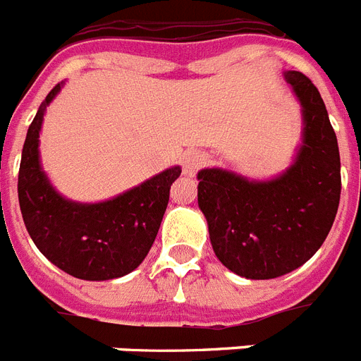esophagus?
Instances as JSON below:
<instances>
[{
  "label": "esophagus",
  "instance_id": "1",
  "mask_svg": "<svg viewBox=\"0 0 361 361\" xmlns=\"http://www.w3.org/2000/svg\"><path fill=\"white\" fill-rule=\"evenodd\" d=\"M206 162H208V157H206L202 151H190V153H186L183 159L184 175L193 177V175L202 168V166H206Z\"/></svg>",
  "mask_w": 361,
  "mask_h": 361
}]
</instances>
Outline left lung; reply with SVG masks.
<instances>
[{"instance_id": "obj_1", "label": "left lung", "mask_w": 361, "mask_h": 361, "mask_svg": "<svg viewBox=\"0 0 361 361\" xmlns=\"http://www.w3.org/2000/svg\"><path fill=\"white\" fill-rule=\"evenodd\" d=\"M285 78L305 120L294 164L269 183L217 168L197 175L215 255L246 279H274L307 263L327 239L340 204V149L322 94L300 71Z\"/></svg>"}]
</instances>
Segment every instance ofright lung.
I'll use <instances>...</instances> for the list:
<instances>
[{"instance_id": "obj_1", "label": "right lung", "mask_w": 361, "mask_h": 361, "mask_svg": "<svg viewBox=\"0 0 361 361\" xmlns=\"http://www.w3.org/2000/svg\"><path fill=\"white\" fill-rule=\"evenodd\" d=\"M63 82L51 89L27 131L18 175V199L30 239L52 264L78 279L106 281L142 263L155 241L180 168L98 204H80L54 192L42 171L38 137L43 113Z\"/></svg>"}]
</instances>
